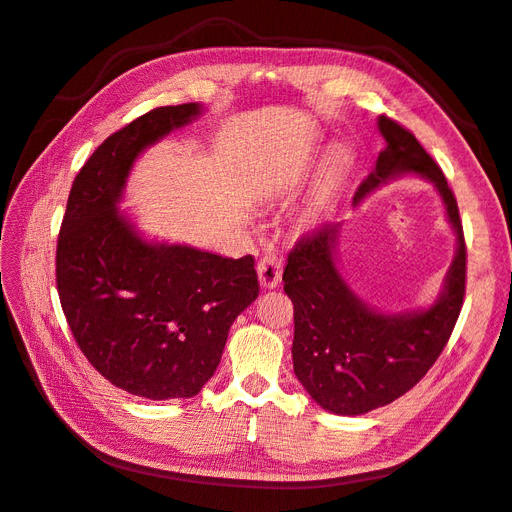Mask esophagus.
Instances as JSON below:
<instances>
[{"instance_id":"1","label":"esophagus","mask_w":512,"mask_h":512,"mask_svg":"<svg viewBox=\"0 0 512 512\" xmlns=\"http://www.w3.org/2000/svg\"><path fill=\"white\" fill-rule=\"evenodd\" d=\"M281 272H283V261L277 253H268L259 259L257 264V274H259V283L266 290H272L281 283Z\"/></svg>"}]
</instances>
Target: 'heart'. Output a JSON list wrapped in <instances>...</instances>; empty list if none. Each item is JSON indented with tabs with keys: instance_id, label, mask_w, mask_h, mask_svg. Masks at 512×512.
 Returning <instances> with one entry per match:
<instances>
[{
	"instance_id": "obj_1",
	"label": "heart",
	"mask_w": 512,
	"mask_h": 512,
	"mask_svg": "<svg viewBox=\"0 0 512 512\" xmlns=\"http://www.w3.org/2000/svg\"><path fill=\"white\" fill-rule=\"evenodd\" d=\"M350 166H352V155L344 149H339L331 155L329 164L324 168V175L320 181V188L316 194V203H313V209H320L326 201L331 199V196L337 192V188L342 186V181L346 179V175L350 173Z\"/></svg>"
}]
</instances>
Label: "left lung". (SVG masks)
I'll return each instance as SVG.
<instances>
[{
	"mask_svg": "<svg viewBox=\"0 0 512 512\" xmlns=\"http://www.w3.org/2000/svg\"><path fill=\"white\" fill-rule=\"evenodd\" d=\"M378 129L387 144L352 203L400 173L422 175L441 194L458 248L435 305L387 316L361 303L339 277V222L322 225L296 242L283 270V290L294 303V374L322 409L337 415L368 413L422 381L448 344L465 298L467 246L452 188L409 129L385 114Z\"/></svg>",
	"mask_w": 512,
	"mask_h": 512,
	"instance_id": "obj_1",
	"label": "left lung"
}]
</instances>
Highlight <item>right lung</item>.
I'll return each instance as SVG.
<instances>
[{
    "label": "right lung",
    "instance_id": "add662e5",
    "mask_svg": "<svg viewBox=\"0 0 512 512\" xmlns=\"http://www.w3.org/2000/svg\"><path fill=\"white\" fill-rule=\"evenodd\" d=\"M199 114V103L155 108L103 140L73 181L58 235L56 285L77 346L106 381L149 400L196 396L259 296L253 255L144 242L116 212L140 151Z\"/></svg>",
    "mask_w": 512,
    "mask_h": 512
}]
</instances>
